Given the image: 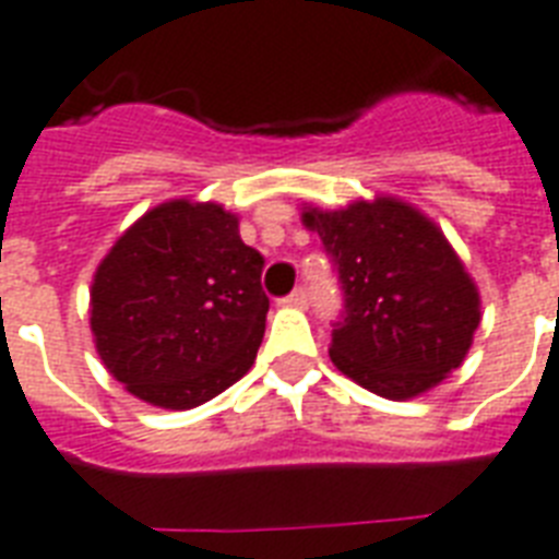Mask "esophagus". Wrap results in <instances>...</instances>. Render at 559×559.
Instances as JSON below:
<instances>
[{"label": "esophagus", "mask_w": 559, "mask_h": 559, "mask_svg": "<svg viewBox=\"0 0 559 559\" xmlns=\"http://www.w3.org/2000/svg\"><path fill=\"white\" fill-rule=\"evenodd\" d=\"M284 305H287V308H305V305H308V293H305L301 287L293 289V293L284 298Z\"/></svg>", "instance_id": "obj_1"}]
</instances>
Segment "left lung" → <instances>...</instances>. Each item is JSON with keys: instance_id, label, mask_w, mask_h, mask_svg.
Listing matches in <instances>:
<instances>
[{"instance_id": "obj_1", "label": "left lung", "mask_w": 559, "mask_h": 559, "mask_svg": "<svg viewBox=\"0 0 559 559\" xmlns=\"http://www.w3.org/2000/svg\"><path fill=\"white\" fill-rule=\"evenodd\" d=\"M346 289L331 364L369 393L407 402L466 360L480 325V293L442 228L395 195L346 207H301Z\"/></svg>"}]
</instances>
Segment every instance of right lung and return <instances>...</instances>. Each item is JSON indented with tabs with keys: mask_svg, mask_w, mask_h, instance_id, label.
I'll list each match as a JSON object with an SVG mask.
<instances>
[{
	"mask_svg": "<svg viewBox=\"0 0 559 559\" xmlns=\"http://www.w3.org/2000/svg\"><path fill=\"white\" fill-rule=\"evenodd\" d=\"M261 251L216 202L169 199L128 225L91 284L99 360L152 407L190 411L249 372L270 298Z\"/></svg>",
	"mask_w": 559,
	"mask_h": 559,
	"instance_id": "add662e5",
	"label": "right lung"
}]
</instances>
